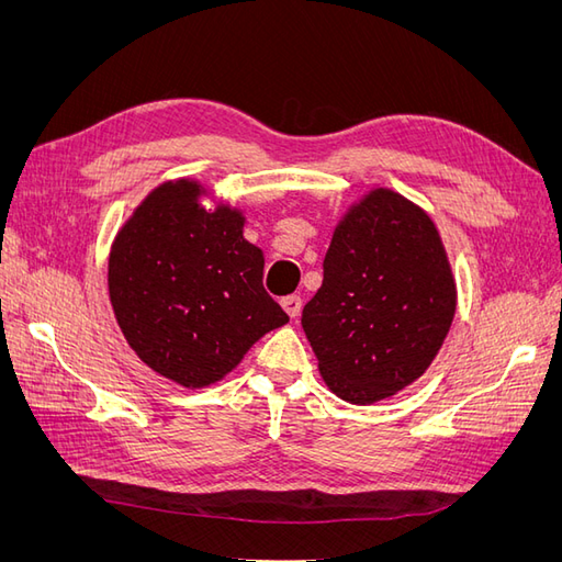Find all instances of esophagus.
Listing matches in <instances>:
<instances>
[{"mask_svg": "<svg viewBox=\"0 0 562 562\" xmlns=\"http://www.w3.org/2000/svg\"><path fill=\"white\" fill-rule=\"evenodd\" d=\"M281 307L283 312L291 316V318H297L300 316V310H302V300L297 295H288L281 300Z\"/></svg>", "mask_w": 562, "mask_h": 562, "instance_id": "esophagus-1", "label": "esophagus"}]
</instances>
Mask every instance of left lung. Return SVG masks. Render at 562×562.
<instances>
[{
  "mask_svg": "<svg viewBox=\"0 0 562 562\" xmlns=\"http://www.w3.org/2000/svg\"><path fill=\"white\" fill-rule=\"evenodd\" d=\"M454 307L457 285L434 220L375 187L335 225L302 328L333 394L372 405L427 372Z\"/></svg>",
  "mask_w": 562,
  "mask_h": 562,
  "instance_id": "left-lung-1",
  "label": "left lung"
}]
</instances>
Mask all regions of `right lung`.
<instances>
[{"label": "right lung", "mask_w": 562, "mask_h": 562, "mask_svg": "<svg viewBox=\"0 0 562 562\" xmlns=\"http://www.w3.org/2000/svg\"><path fill=\"white\" fill-rule=\"evenodd\" d=\"M178 178L155 187L116 232L108 260L114 318L138 359L184 389L215 384L288 323L262 288L265 255L246 215Z\"/></svg>", "instance_id": "right-lung-1"}]
</instances>
